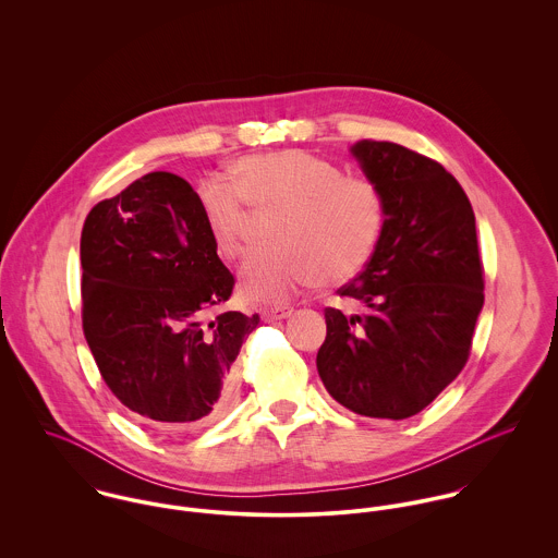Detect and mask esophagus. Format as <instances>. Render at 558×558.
Segmentation results:
<instances>
[{
  "mask_svg": "<svg viewBox=\"0 0 558 558\" xmlns=\"http://www.w3.org/2000/svg\"><path fill=\"white\" fill-rule=\"evenodd\" d=\"M292 307H268L262 312V316L266 322H277V319H286L292 316Z\"/></svg>",
  "mask_w": 558,
  "mask_h": 558,
  "instance_id": "obj_1",
  "label": "esophagus"
}]
</instances>
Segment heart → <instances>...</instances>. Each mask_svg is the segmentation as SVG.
<instances>
[{
  "label": "heart",
  "mask_w": 558,
  "mask_h": 558,
  "mask_svg": "<svg viewBox=\"0 0 558 558\" xmlns=\"http://www.w3.org/2000/svg\"><path fill=\"white\" fill-rule=\"evenodd\" d=\"M230 175H208L197 186L204 223L223 257L236 259L246 251L248 206L272 215V244L240 270L246 299L279 305L301 288L345 281L367 264L385 223L374 182L343 175L305 150L248 155L230 167Z\"/></svg>",
  "instance_id": "obj_1"
}]
</instances>
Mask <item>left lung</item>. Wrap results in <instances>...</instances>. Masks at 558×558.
Listing matches in <instances>:
<instances>
[{
    "instance_id": "8db88e82",
    "label": "left lung",
    "mask_w": 558,
    "mask_h": 558,
    "mask_svg": "<svg viewBox=\"0 0 558 558\" xmlns=\"http://www.w3.org/2000/svg\"><path fill=\"white\" fill-rule=\"evenodd\" d=\"M385 204L365 270L337 290L365 312L326 307L319 378L348 410L408 418L464 369L478 312L483 266L473 206L436 160L391 142L352 146Z\"/></svg>"
}]
</instances>
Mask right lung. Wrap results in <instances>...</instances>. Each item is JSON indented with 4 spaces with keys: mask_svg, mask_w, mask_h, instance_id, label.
<instances>
[{
    "mask_svg": "<svg viewBox=\"0 0 558 558\" xmlns=\"http://www.w3.org/2000/svg\"><path fill=\"white\" fill-rule=\"evenodd\" d=\"M81 319L98 372L137 416L204 423L232 399L230 369L259 316L226 312L234 290L193 186L153 171L98 202L81 232Z\"/></svg>",
    "mask_w": 558,
    "mask_h": 558,
    "instance_id": "1",
    "label": "right lung"
}]
</instances>
